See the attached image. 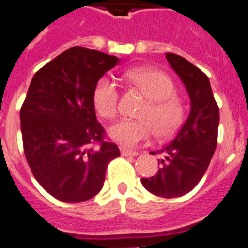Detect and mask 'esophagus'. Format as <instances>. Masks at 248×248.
I'll list each match as a JSON object with an SVG mask.
<instances>
[{
    "instance_id": "esophagus-1",
    "label": "esophagus",
    "mask_w": 248,
    "mask_h": 248,
    "mask_svg": "<svg viewBox=\"0 0 248 248\" xmlns=\"http://www.w3.org/2000/svg\"><path fill=\"white\" fill-rule=\"evenodd\" d=\"M121 155L122 156H137L139 155V153H136V151H132V150H128V149H121Z\"/></svg>"
}]
</instances>
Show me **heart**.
Masks as SVG:
<instances>
[{"label":"heart","instance_id":"b5f03b06","mask_svg":"<svg viewBox=\"0 0 248 248\" xmlns=\"http://www.w3.org/2000/svg\"><path fill=\"white\" fill-rule=\"evenodd\" d=\"M127 79L149 102L139 114L142 120L118 121L108 130L109 137L122 146L135 147L149 141L153 130L156 136H171L184 118L183 105L174 97L175 87L171 79L165 73L149 68L130 70ZM118 98L117 84L108 77L99 79L93 92V103L101 117L111 120L117 114Z\"/></svg>","mask_w":248,"mask_h":248}]
</instances>
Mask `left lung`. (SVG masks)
Wrapping results in <instances>:
<instances>
[{
    "label": "left lung",
    "instance_id": "left-lung-1",
    "mask_svg": "<svg viewBox=\"0 0 248 248\" xmlns=\"http://www.w3.org/2000/svg\"><path fill=\"white\" fill-rule=\"evenodd\" d=\"M166 59L188 92L190 112L174 140L157 151L164 155L160 169L141 183L153 194L176 198L189 193L207 171L217 146L219 108L204 73L176 54L168 53Z\"/></svg>",
    "mask_w": 248,
    "mask_h": 248
}]
</instances>
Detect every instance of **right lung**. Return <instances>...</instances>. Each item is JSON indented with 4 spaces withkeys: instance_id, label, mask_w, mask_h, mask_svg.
<instances>
[{
    "instance_id": "add662e5",
    "label": "right lung",
    "mask_w": 248,
    "mask_h": 248,
    "mask_svg": "<svg viewBox=\"0 0 248 248\" xmlns=\"http://www.w3.org/2000/svg\"><path fill=\"white\" fill-rule=\"evenodd\" d=\"M118 62L74 46L31 80L20 111L25 156L39 184L59 201L79 203L98 194L108 163L120 156L117 145L103 140L93 103L95 84Z\"/></svg>"
}]
</instances>
